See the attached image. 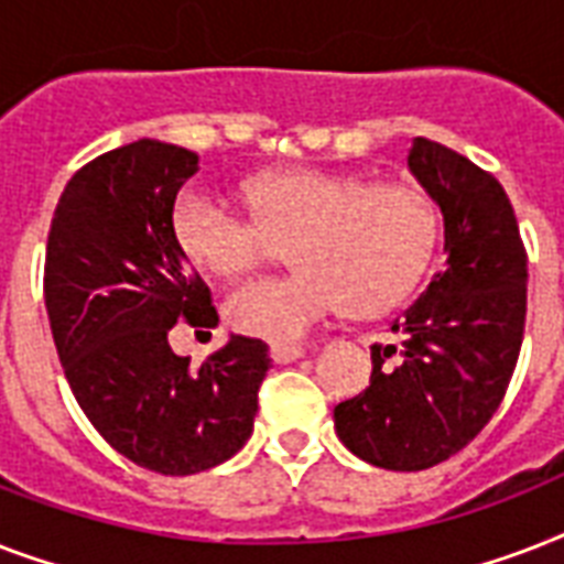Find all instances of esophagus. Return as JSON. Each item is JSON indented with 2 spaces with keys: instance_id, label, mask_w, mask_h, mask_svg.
Masks as SVG:
<instances>
[{
  "instance_id": "obj_1",
  "label": "esophagus",
  "mask_w": 564,
  "mask_h": 564,
  "mask_svg": "<svg viewBox=\"0 0 564 564\" xmlns=\"http://www.w3.org/2000/svg\"><path fill=\"white\" fill-rule=\"evenodd\" d=\"M304 357V348L301 345H272V360L278 362V366H283V362H295Z\"/></svg>"
}]
</instances>
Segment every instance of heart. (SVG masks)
Masks as SVG:
<instances>
[{
  "label": "heart",
  "mask_w": 564,
  "mask_h": 564,
  "mask_svg": "<svg viewBox=\"0 0 564 564\" xmlns=\"http://www.w3.org/2000/svg\"><path fill=\"white\" fill-rule=\"evenodd\" d=\"M248 204L254 219L189 187L172 207V234L189 263L216 278L251 272L292 246L301 272L242 283L225 307L230 327L272 345L301 343L345 304L357 316L398 307L438 246L436 207L410 184L290 170L254 181Z\"/></svg>",
  "instance_id": "b5f03b06"
}]
</instances>
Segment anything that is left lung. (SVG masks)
Returning a JSON list of instances; mask_svg holds the SVG:
<instances>
[{
  "label": "left lung",
  "mask_w": 564,
  "mask_h": 564,
  "mask_svg": "<svg viewBox=\"0 0 564 564\" xmlns=\"http://www.w3.org/2000/svg\"><path fill=\"white\" fill-rule=\"evenodd\" d=\"M406 166L445 221V265L371 348V383L334 410L336 436L366 463L424 471L480 433L507 394L527 316V254L507 193L427 137Z\"/></svg>",
  "instance_id": "obj_1"
}]
</instances>
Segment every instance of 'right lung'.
<instances>
[{
    "instance_id": "add662e5",
    "label": "right lung",
    "mask_w": 564,
    "mask_h": 564,
    "mask_svg": "<svg viewBox=\"0 0 564 564\" xmlns=\"http://www.w3.org/2000/svg\"><path fill=\"white\" fill-rule=\"evenodd\" d=\"M198 154L137 140L73 175L46 246V313L75 401L113 451L187 477L246 445L272 369L260 339L230 336L202 366L170 345L178 318L216 327L210 290L172 234Z\"/></svg>"
}]
</instances>
